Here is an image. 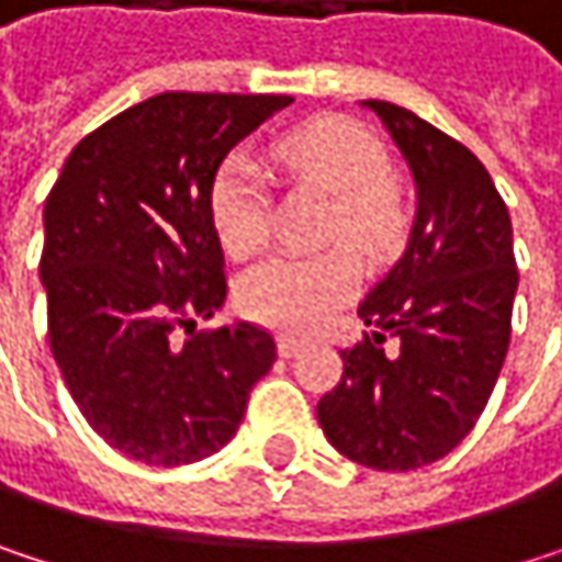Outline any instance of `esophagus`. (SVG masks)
I'll list each match as a JSON object with an SVG mask.
<instances>
[{
	"instance_id": "34e87169",
	"label": "esophagus",
	"mask_w": 562,
	"mask_h": 562,
	"mask_svg": "<svg viewBox=\"0 0 562 562\" xmlns=\"http://www.w3.org/2000/svg\"><path fill=\"white\" fill-rule=\"evenodd\" d=\"M277 348H280V358H295L302 348H305V341H299V338H289V335H282L280 341H277Z\"/></svg>"
}]
</instances>
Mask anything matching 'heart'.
<instances>
[{
	"label": "heart",
	"instance_id": "1",
	"mask_svg": "<svg viewBox=\"0 0 562 562\" xmlns=\"http://www.w3.org/2000/svg\"><path fill=\"white\" fill-rule=\"evenodd\" d=\"M273 166L331 198L325 244H348L368 260H384L403 240V207L387 184L391 159L381 139L355 120L325 116L302 123L270 146ZM211 221L221 247L244 260L270 237L267 171L231 156L211 181ZM361 285V267L345 247L318 257H270L237 280V308L280 331H312Z\"/></svg>",
	"mask_w": 562,
	"mask_h": 562
}]
</instances>
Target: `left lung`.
<instances>
[{
    "label": "left lung",
    "instance_id": "8db88e82",
    "mask_svg": "<svg viewBox=\"0 0 562 562\" xmlns=\"http://www.w3.org/2000/svg\"><path fill=\"white\" fill-rule=\"evenodd\" d=\"M364 106L413 171L416 217L403 257L358 305L371 335L341 351L318 426L351 462L409 472L449 456L495 391L517 292L514 234L492 175L462 143L387 100Z\"/></svg>",
    "mask_w": 562,
    "mask_h": 562
}]
</instances>
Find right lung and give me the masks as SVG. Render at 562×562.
<instances>
[{
  "instance_id": "add662e5",
  "label": "right lung",
  "mask_w": 562,
  "mask_h": 562,
  "mask_svg": "<svg viewBox=\"0 0 562 562\" xmlns=\"http://www.w3.org/2000/svg\"><path fill=\"white\" fill-rule=\"evenodd\" d=\"M292 97L159 93L67 156L45 201L48 341L83 419L123 456L188 465L237 432L273 368L270 331H194L224 299L211 181L227 153Z\"/></svg>"
}]
</instances>
